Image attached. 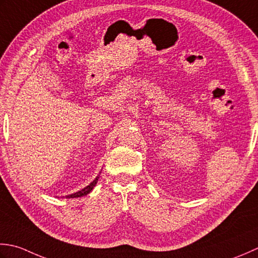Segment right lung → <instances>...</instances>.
Instances as JSON below:
<instances>
[{
	"label": "right lung",
	"mask_w": 258,
	"mask_h": 258,
	"mask_svg": "<svg viewBox=\"0 0 258 258\" xmlns=\"http://www.w3.org/2000/svg\"><path fill=\"white\" fill-rule=\"evenodd\" d=\"M98 178H99V176H98V177L96 178V179H94V180L90 183V185L87 186V187H85L83 189H81V190H79V191H77V192H75V194H71V195H69V196H66V197H67V198H78V197H82V196H86V195H88V194L92 190L93 187L97 185Z\"/></svg>",
	"instance_id": "1"
}]
</instances>
